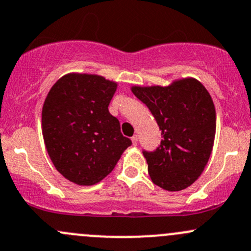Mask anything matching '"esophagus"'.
Returning <instances> with one entry per match:
<instances>
[{
    "label": "esophagus",
    "mask_w": 251,
    "mask_h": 251,
    "mask_svg": "<svg viewBox=\"0 0 251 251\" xmlns=\"http://www.w3.org/2000/svg\"><path fill=\"white\" fill-rule=\"evenodd\" d=\"M131 141H132L133 146H137V142H138V136H137V135H135V136H133L132 138H131Z\"/></svg>",
    "instance_id": "obj_1"
}]
</instances>
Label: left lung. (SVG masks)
<instances>
[{"label":"left lung","instance_id":"left-lung-1","mask_svg":"<svg viewBox=\"0 0 251 251\" xmlns=\"http://www.w3.org/2000/svg\"><path fill=\"white\" fill-rule=\"evenodd\" d=\"M133 95L148 107L163 140L154 151H143L148 174L156 186L182 191L204 171L214 146L216 110L197 78L175 80L169 86H132Z\"/></svg>","mask_w":251,"mask_h":251}]
</instances>
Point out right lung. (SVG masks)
<instances>
[{
    "instance_id": "right-lung-1",
    "label": "right lung",
    "mask_w": 251,
    "mask_h": 251,
    "mask_svg": "<svg viewBox=\"0 0 251 251\" xmlns=\"http://www.w3.org/2000/svg\"><path fill=\"white\" fill-rule=\"evenodd\" d=\"M118 83L70 73L52 86L42 107V136L53 165L78 186H92L115 168L130 138L108 110Z\"/></svg>"
}]
</instances>
